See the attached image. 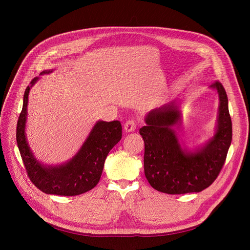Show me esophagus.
I'll return each instance as SVG.
<instances>
[{
    "instance_id": "1",
    "label": "esophagus",
    "mask_w": 250,
    "mask_h": 250,
    "mask_svg": "<svg viewBox=\"0 0 250 250\" xmlns=\"http://www.w3.org/2000/svg\"><path fill=\"white\" fill-rule=\"evenodd\" d=\"M125 132H134V130L137 128V123L134 120H129L125 124Z\"/></svg>"
}]
</instances>
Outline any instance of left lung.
<instances>
[{"label":"left lung","mask_w":250,"mask_h":250,"mask_svg":"<svg viewBox=\"0 0 250 250\" xmlns=\"http://www.w3.org/2000/svg\"><path fill=\"white\" fill-rule=\"evenodd\" d=\"M211 87L217 90L220 99L217 129L195 152L181 148L173 129L180 121L177 103L165 104L147 114L146 125L140 128L145 142L144 169L156 190L168 194L200 192L218 177L231 145L232 122L224 87L219 81Z\"/></svg>","instance_id":"obj_1"}]
</instances>
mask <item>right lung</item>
<instances>
[{
  "label": "right lung",
  "mask_w": 250,
  "mask_h": 250,
  "mask_svg": "<svg viewBox=\"0 0 250 250\" xmlns=\"http://www.w3.org/2000/svg\"><path fill=\"white\" fill-rule=\"evenodd\" d=\"M50 72L43 71L41 75ZM37 80V77L34 78L25 90L23 107L16 128L17 145L26 172L33 185L44 193L71 196L89 191L99 182L109 151L122 139V125L118 121H99L92 128L81 149L69 162L59 166H45L39 163L25 136L28 95L30 88Z\"/></svg>",
  "instance_id": "right-lung-1"
}]
</instances>
